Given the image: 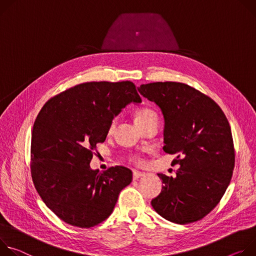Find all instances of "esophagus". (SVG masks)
Returning <instances> with one entry per match:
<instances>
[{"label": "esophagus", "instance_id": "esophagus-1", "mask_svg": "<svg viewBox=\"0 0 256 256\" xmlns=\"http://www.w3.org/2000/svg\"><path fill=\"white\" fill-rule=\"evenodd\" d=\"M142 176H144V173L139 172V171H133V180H137Z\"/></svg>", "mask_w": 256, "mask_h": 256}]
</instances>
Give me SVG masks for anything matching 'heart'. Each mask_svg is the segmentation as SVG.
<instances>
[{
	"label": "heart",
	"mask_w": 256,
	"mask_h": 256,
	"mask_svg": "<svg viewBox=\"0 0 256 256\" xmlns=\"http://www.w3.org/2000/svg\"><path fill=\"white\" fill-rule=\"evenodd\" d=\"M134 117H135V123L140 129H142V128H144L148 125H150L152 123H158V112L150 106H144V108H138L135 112ZM116 126H117V120L116 119L112 120V122L108 125V130L110 134L112 133L114 130L116 129ZM129 160L133 162H136V164H140L141 162H142V160H141V158L138 156H131L129 158Z\"/></svg>",
	"instance_id": "heart-1"
}]
</instances>
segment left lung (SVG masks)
<instances>
[{"label": "left lung", "mask_w": 256, "mask_h": 256, "mask_svg": "<svg viewBox=\"0 0 256 256\" xmlns=\"http://www.w3.org/2000/svg\"><path fill=\"white\" fill-rule=\"evenodd\" d=\"M160 106L164 119V152L176 154V177L158 174L160 193L152 200L164 218L180 224L200 220L220 202L235 166L231 127L218 104L180 82H154L138 88Z\"/></svg>", "instance_id": "8db88e82"}]
</instances>
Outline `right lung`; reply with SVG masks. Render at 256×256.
Segmentation results:
<instances>
[{
    "label": "right lung",
    "mask_w": 256,
    "mask_h": 256,
    "mask_svg": "<svg viewBox=\"0 0 256 256\" xmlns=\"http://www.w3.org/2000/svg\"><path fill=\"white\" fill-rule=\"evenodd\" d=\"M141 102L131 81L85 82L48 100L32 134V177L46 206L65 222L90 228L110 216L132 172L123 166L90 168L112 120Z\"/></svg>",
    "instance_id": "add662e5"
}]
</instances>
